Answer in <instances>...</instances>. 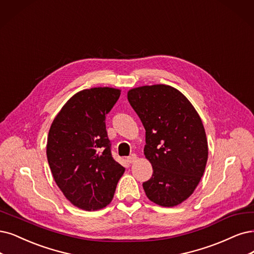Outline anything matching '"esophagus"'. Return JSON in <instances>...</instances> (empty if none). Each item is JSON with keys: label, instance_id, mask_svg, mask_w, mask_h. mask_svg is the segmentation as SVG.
I'll use <instances>...</instances> for the list:
<instances>
[{"label": "esophagus", "instance_id": "1", "mask_svg": "<svg viewBox=\"0 0 254 254\" xmlns=\"http://www.w3.org/2000/svg\"><path fill=\"white\" fill-rule=\"evenodd\" d=\"M127 159V162L134 163L137 160V155L136 154H132V155H129Z\"/></svg>", "mask_w": 254, "mask_h": 254}]
</instances>
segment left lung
Wrapping results in <instances>:
<instances>
[{"instance_id":"1","label":"left lung","mask_w":254,"mask_h":254,"mask_svg":"<svg viewBox=\"0 0 254 254\" xmlns=\"http://www.w3.org/2000/svg\"><path fill=\"white\" fill-rule=\"evenodd\" d=\"M127 99L145 128L144 155L153 166L142 184L145 194L173 207L190 198L204 174L208 145L202 120L190 100L166 84L132 89Z\"/></svg>"}]
</instances>
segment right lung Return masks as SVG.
Here are the masks:
<instances>
[{
	"mask_svg": "<svg viewBox=\"0 0 254 254\" xmlns=\"http://www.w3.org/2000/svg\"><path fill=\"white\" fill-rule=\"evenodd\" d=\"M120 90L92 88L72 96L54 118L47 158L64 195L83 210L106 207L114 196L125 167L114 160L106 116Z\"/></svg>",
	"mask_w": 254,
	"mask_h": 254,
	"instance_id": "right-lung-1",
	"label": "right lung"
}]
</instances>
